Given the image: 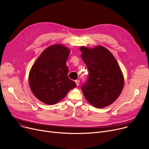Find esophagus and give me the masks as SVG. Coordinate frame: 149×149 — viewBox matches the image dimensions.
I'll list each match as a JSON object with an SVG mask.
<instances>
[{
  "instance_id": "34e87169",
  "label": "esophagus",
  "mask_w": 149,
  "mask_h": 149,
  "mask_svg": "<svg viewBox=\"0 0 149 149\" xmlns=\"http://www.w3.org/2000/svg\"><path fill=\"white\" fill-rule=\"evenodd\" d=\"M75 83H76V84H77V86H78L79 84H80V80H75Z\"/></svg>"
}]
</instances>
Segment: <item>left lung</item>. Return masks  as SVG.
I'll return each instance as SVG.
<instances>
[{
  "instance_id": "8db88e82",
  "label": "left lung",
  "mask_w": 149,
  "mask_h": 149,
  "mask_svg": "<svg viewBox=\"0 0 149 149\" xmlns=\"http://www.w3.org/2000/svg\"><path fill=\"white\" fill-rule=\"evenodd\" d=\"M81 58L88 70V80L81 86L86 100L93 107L104 108L113 103L120 95L124 78L117 61L101 46L80 48Z\"/></svg>"
}]
</instances>
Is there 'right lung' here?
Returning a JSON list of instances; mask_svg holds the SVG:
<instances>
[{
	"label": "right lung",
	"mask_w": 149,
	"mask_h": 149,
	"mask_svg": "<svg viewBox=\"0 0 149 149\" xmlns=\"http://www.w3.org/2000/svg\"><path fill=\"white\" fill-rule=\"evenodd\" d=\"M70 49L56 44L47 48L30 71L29 83L34 95L41 102L54 105L77 85L68 77L66 62Z\"/></svg>",
	"instance_id": "add662e5"
}]
</instances>
